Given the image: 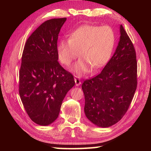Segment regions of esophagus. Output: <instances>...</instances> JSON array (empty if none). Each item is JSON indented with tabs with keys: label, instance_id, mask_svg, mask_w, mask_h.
<instances>
[{
	"label": "esophagus",
	"instance_id": "34e87169",
	"mask_svg": "<svg viewBox=\"0 0 151 151\" xmlns=\"http://www.w3.org/2000/svg\"><path fill=\"white\" fill-rule=\"evenodd\" d=\"M75 85L76 86H80V85L81 84V81L80 80V78L78 77H75Z\"/></svg>",
	"mask_w": 151,
	"mask_h": 151
}]
</instances>
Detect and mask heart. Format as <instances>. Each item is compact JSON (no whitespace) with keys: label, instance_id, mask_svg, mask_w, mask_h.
I'll use <instances>...</instances> for the list:
<instances>
[{"label":"heart","instance_id":"obj_1","mask_svg":"<svg viewBox=\"0 0 151 151\" xmlns=\"http://www.w3.org/2000/svg\"><path fill=\"white\" fill-rule=\"evenodd\" d=\"M116 36L109 26L85 24L71 33L69 39L58 42L57 52L60 62L69 66L78 57L81 59L72 68L77 76L97 70L109 62L114 50Z\"/></svg>","mask_w":151,"mask_h":151}]
</instances>
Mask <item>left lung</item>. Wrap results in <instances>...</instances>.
Listing matches in <instances>:
<instances>
[{
    "label": "left lung",
    "mask_w": 151,
    "mask_h": 151,
    "mask_svg": "<svg viewBox=\"0 0 151 151\" xmlns=\"http://www.w3.org/2000/svg\"><path fill=\"white\" fill-rule=\"evenodd\" d=\"M113 56L101 73L82 85L85 113L99 127L106 128L121 120L131 103L137 89L136 52L123 27Z\"/></svg>",
    "instance_id": "obj_1"
}]
</instances>
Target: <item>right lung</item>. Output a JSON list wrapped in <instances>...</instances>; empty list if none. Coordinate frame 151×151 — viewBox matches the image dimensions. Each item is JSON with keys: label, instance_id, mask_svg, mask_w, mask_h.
<instances>
[{"label": "right lung", "instance_id": "right-lung-1", "mask_svg": "<svg viewBox=\"0 0 151 151\" xmlns=\"http://www.w3.org/2000/svg\"><path fill=\"white\" fill-rule=\"evenodd\" d=\"M66 18L48 20L27 39L19 72V94L32 121L48 126L58 118L73 76L58 62L57 40Z\"/></svg>", "mask_w": 151, "mask_h": 151}]
</instances>
